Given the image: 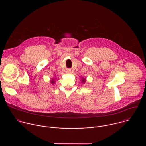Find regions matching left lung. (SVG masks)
I'll return each instance as SVG.
<instances>
[{
    "label": "left lung",
    "mask_w": 146,
    "mask_h": 146,
    "mask_svg": "<svg viewBox=\"0 0 146 146\" xmlns=\"http://www.w3.org/2000/svg\"><path fill=\"white\" fill-rule=\"evenodd\" d=\"M82 82L83 83H85L86 82V79H85V78H82Z\"/></svg>",
    "instance_id": "obj_1"
}]
</instances>
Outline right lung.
<instances>
[{
  "label": "right lung",
  "mask_w": 146,
  "mask_h": 146,
  "mask_svg": "<svg viewBox=\"0 0 146 146\" xmlns=\"http://www.w3.org/2000/svg\"><path fill=\"white\" fill-rule=\"evenodd\" d=\"M55 82H56V81L54 80V79L53 78L51 79V80H50V83H51L52 84H54Z\"/></svg>",
  "instance_id": "1"
}]
</instances>
